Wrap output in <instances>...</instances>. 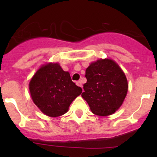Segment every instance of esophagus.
I'll return each mask as SVG.
<instances>
[{
  "label": "esophagus",
  "mask_w": 157,
  "mask_h": 157,
  "mask_svg": "<svg viewBox=\"0 0 157 157\" xmlns=\"http://www.w3.org/2000/svg\"><path fill=\"white\" fill-rule=\"evenodd\" d=\"M76 84H77L78 86H80V87H82V83L80 81H77V82H76Z\"/></svg>",
  "instance_id": "34e87169"
}]
</instances>
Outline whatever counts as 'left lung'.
I'll return each instance as SVG.
<instances>
[{"instance_id": "1", "label": "left lung", "mask_w": 157, "mask_h": 157, "mask_svg": "<svg viewBox=\"0 0 157 157\" xmlns=\"http://www.w3.org/2000/svg\"><path fill=\"white\" fill-rule=\"evenodd\" d=\"M87 82L82 97L92 112L99 116L112 115L123 103L128 92V81L122 70L114 61L100 59L86 70Z\"/></svg>"}]
</instances>
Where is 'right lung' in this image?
<instances>
[{
    "label": "right lung",
    "mask_w": 157,
    "mask_h": 157,
    "mask_svg": "<svg viewBox=\"0 0 157 157\" xmlns=\"http://www.w3.org/2000/svg\"><path fill=\"white\" fill-rule=\"evenodd\" d=\"M32 99L48 116L58 117L67 112L82 89L71 80L68 72L58 64H45L38 70L29 83Z\"/></svg>",
    "instance_id": "obj_1"
}]
</instances>
